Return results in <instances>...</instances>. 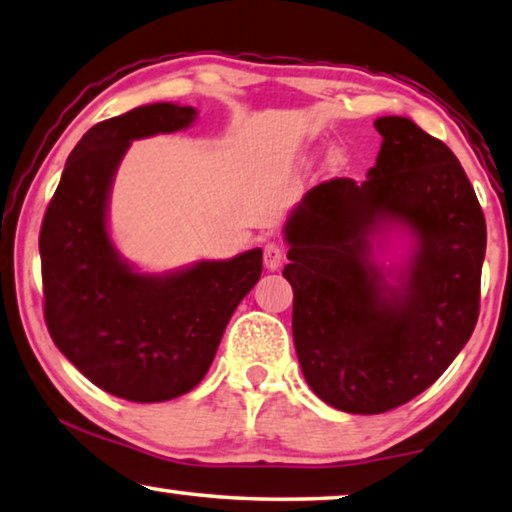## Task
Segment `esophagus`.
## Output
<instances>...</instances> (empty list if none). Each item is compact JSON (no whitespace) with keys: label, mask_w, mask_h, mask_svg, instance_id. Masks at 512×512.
Listing matches in <instances>:
<instances>
[{"label":"esophagus","mask_w":512,"mask_h":512,"mask_svg":"<svg viewBox=\"0 0 512 512\" xmlns=\"http://www.w3.org/2000/svg\"><path fill=\"white\" fill-rule=\"evenodd\" d=\"M286 261V249L279 242H268L263 249V263L268 270H279Z\"/></svg>","instance_id":"34e87169"}]
</instances>
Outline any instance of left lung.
Here are the masks:
<instances>
[{
    "instance_id": "8db88e82",
    "label": "left lung",
    "mask_w": 512,
    "mask_h": 512,
    "mask_svg": "<svg viewBox=\"0 0 512 512\" xmlns=\"http://www.w3.org/2000/svg\"><path fill=\"white\" fill-rule=\"evenodd\" d=\"M367 180L309 189L284 226L293 342L309 388L346 413L397 409L446 372L478 321L487 228L462 164L409 117H379ZM404 227L414 251L398 286L369 237Z\"/></svg>"
}]
</instances>
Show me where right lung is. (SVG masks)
Masks as SVG:
<instances>
[{"label":"right lung","mask_w":512,"mask_h":512,"mask_svg":"<svg viewBox=\"0 0 512 512\" xmlns=\"http://www.w3.org/2000/svg\"><path fill=\"white\" fill-rule=\"evenodd\" d=\"M196 115L152 103L94 124L66 159L41 224L50 337L94 385L129 402H166L196 388L235 307L261 279V249L143 274L110 242V184L131 140L187 129Z\"/></svg>","instance_id":"1"}]
</instances>
